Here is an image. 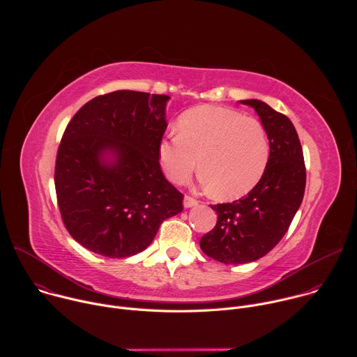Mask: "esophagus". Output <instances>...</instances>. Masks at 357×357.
Wrapping results in <instances>:
<instances>
[{
    "label": "esophagus",
    "mask_w": 357,
    "mask_h": 357,
    "mask_svg": "<svg viewBox=\"0 0 357 357\" xmlns=\"http://www.w3.org/2000/svg\"><path fill=\"white\" fill-rule=\"evenodd\" d=\"M197 203H199L197 199H195V197H192V196H189V195H185V197H183V206H185V208L196 206Z\"/></svg>",
    "instance_id": "1"
}]
</instances>
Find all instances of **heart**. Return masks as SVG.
<instances>
[{
	"label": "heart",
	"instance_id": "heart-1",
	"mask_svg": "<svg viewBox=\"0 0 357 357\" xmlns=\"http://www.w3.org/2000/svg\"><path fill=\"white\" fill-rule=\"evenodd\" d=\"M158 154L172 182L185 183L199 164L203 183L216 196L238 197L263 178L270 141L257 119L229 107L199 106L181 116L178 134L162 138Z\"/></svg>",
	"mask_w": 357,
	"mask_h": 357
}]
</instances>
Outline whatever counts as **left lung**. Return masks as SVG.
Masks as SVG:
<instances>
[{
    "instance_id": "obj_1",
    "label": "left lung",
    "mask_w": 357,
    "mask_h": 357,
    "mask_svg": "<svg viewBox=\"0 0 357 357\" xmlns=\"http://www.w3.org/2000/svg\"><path fill=\"white\" fill-rule=\"evenodd\" d=\"M256 110L270 141L267 169L244 197L211 208L216 226L200 238L202 251L225 264H245L270 252L288 231L303 199L307 172L291 120L264 101L241 100Z\"/></svg>"
}]
</instances>
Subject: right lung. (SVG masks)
<instances>
[{
    "label": "right lung",
    "mask_w": 357,
    "mask_h": 357,
    "mask_svg": "<svg viewBox=\"0 0 357 357\" xmlns=\"http://www.w3.org/2000/svg\"><path fill=\"white\" fill-rule=\"evenodd\" d=\"M167 100L134 90L97 96L62 135L55 165L61 216L69 234L100 256H134L183 209V195L160 164ZM107 150L115 152L114 165L100 161Z\"/></svg>",
    "instance_id": "add662e5"
}]
</instances>
